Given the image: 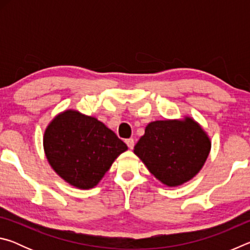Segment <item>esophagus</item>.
Segmentation results:
<instances>
[{"label":"esophagus","mask_w":250,"mask_h":250,"mask_svg":"<svg viewBox=\"0 0 250 250\" xmlns=\"http://www.w3.org/2000/svg\"><path fill=\"white\" fill-rule=\"evenodd\" d=\"M125 143H126V146H128L129 149H133V146H134V140H133L132 138L126 139V140H125Z\"/></svg>","instance_id":"1"}]
</instances>
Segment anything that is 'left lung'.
<instances>
[{
    "mask_svg": "<svg viewBox=\"0 0 250 250\" xmlns=\"http://www.w3.org/2000/svg\"><path fill=\"white\" fill-rule=\"evenodd\" d=\"M209 150L208 137L191 118L151 122L134 146V153L149 171L167 186L193 179L204 166Z\"/></svg>",
    "mask_w": 250,
    "mask_h": 250,
    "instance_id": "1",
    "label": "left lung"
}]
</instances>
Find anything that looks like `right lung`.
<instances>
[{
    "instance_id": "right-lung-1",
    "label": "right lung",
    "mask_w": 250,
    "mask_h": 250,
    "mask_svg": "<svg viewBox=\"0 0 250 250\" xmlns=\"http://www.w3.org/2000/svg\"><path fill=\"white\" fill-rule=\"evenodd\" d=\"M44 149L59 176L76 188L88 189L98 184L128 146L96 118L67 110L46 129Z\"/></svg>"
}]
</instances>
